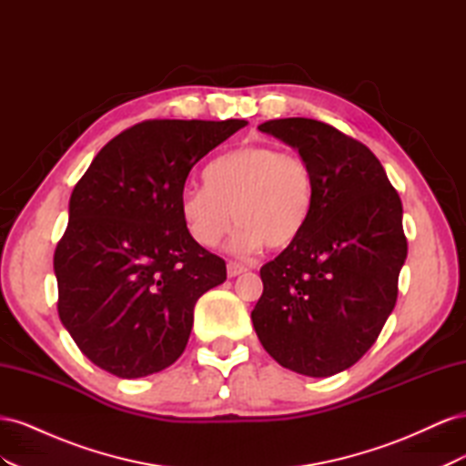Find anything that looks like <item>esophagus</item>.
Here are the masks:
<instances>
[{
    "label": "esophagus",
    "instance_id": "1",
    "mask_svg": "<svg viewBox=\"0 0 466 466\" xmlns=\"http://www.w3.org/2000/svg\"><path fill=\"white\" fill-rule=\"evenodd\" d=\"M248 268L247 266H243V264H237V262H229L228 264V276L229 278H237L238 274H243V272H247Z\"/></svg>",
    "mask_w": 466,
    "mask_h": 466
}]
</instances>
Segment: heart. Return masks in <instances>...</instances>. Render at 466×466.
Here are the masks:
<instances>
[{
    "label": "heart",
    "instance_id": "1",
    "mask_svg": "<svg viewBox=\"0 0 466 466\" xmlns=\"http://www.w3.org/2000/svg\"><path fill=\"white\" fill-rule=\"evenodd\" d=\"M206 187L182 192L180 211L192 238L218 247L229 241L235 255H255L264 245L288 248L305 233L315 211V175L303 157L274 146H243L211 161Z\"/></svg>",
    "mask_w": 466,
    "mask_h": 466
}]
</instances>
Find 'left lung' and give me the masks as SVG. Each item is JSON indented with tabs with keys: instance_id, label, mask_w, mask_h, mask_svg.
Instances as JSON below:
<instances>
[{
	"instance_id": "1",
	"label": "left lung",
	"mask_w": 466,
	"mask_h": 466,
	"mask_svg": "<svg viewBox=\"0 0 466 466\" xmlns=\"http://www.w3.org/2000/svg\"><path fill=\"white\" fill-rule=\"evenodd\" d=\"M258 130L311 165L315 211L298 241L260 268L252 327L281 368L330 377L375 344L397 303L402 202L370 147L332 126L279 118Z\"/></svg>"
}]
</instances>
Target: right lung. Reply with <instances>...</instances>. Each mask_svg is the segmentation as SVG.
Segmentation results:
<instances>
[{
	"mask_svg": "<svg viewBox=\"0 0 466 466\" xmlns=\"http://www.w3.org/2000/svg\"><path fill=\"white\" fill-rule=\"evenodd\" d=\"M247 120H147L96 153L56 247L58 315L98 368L137 379L187 348L194 305L223 284V258L194 241L180 200L190 168Z\"/></svg>",
	"mask_w": 466,
	"mask_h": 466,
	"instance_id": "obj_1",
	"label": "right lung"
}]
</instances>
